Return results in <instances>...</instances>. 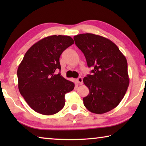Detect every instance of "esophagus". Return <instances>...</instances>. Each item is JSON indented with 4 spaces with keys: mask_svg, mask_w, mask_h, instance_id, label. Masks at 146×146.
Returning a JSON list of instances; mask_svg holds the SVG:
<instances>
[{
    "mask_svg": "<svg viewBox=\"0 0 146 146\" xmlns=\"http://www.w3.org/2000/svg\"><path fill=\"white\" fill-rule=\"evenodd\" d=\"M76 82H77L78 84H83V79L81 76H79V77L76 79Z\"/></svg>",
    "mask_w": 146,
    "mask_h": 146,
    "instance_id": "esophagus-1",
    "label": "esophagus"
}]
</instances>
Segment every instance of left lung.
<instances>
[{"label":"left lung","instance_id":"8db88e82","mask_svg":"<svg viewBox=\"0 0 146 146\" xmlns=\"http://www.w3.org/2000/svg\"><path fill=\"white\" fill-rule=\"evenodd\" d=\"M73 38L88 67L94 68L92 75L83 79L90 90L84 104L96 114L110 111L119 104L129 86L126 58L115 43L102 36L84 33Z\"/></svg>","mask_w":146,"mask_h":146}]
</instances>
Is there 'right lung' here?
I'll return each instance as SVG.
<instances>
[{"label": "right lung", "instance_id": "right-lung-1", "mask_svg": "<svg viewBox=\"0 0 146 146\" xmlns=\"http://www.w3.org/2000/svg\"><path fill=\"white\" fill-rule=\"evenodd\" d=\"M74 44L70 36L52 35L33 44L24 55L17 70L18 87L30 108L40 114L54 115L65 105V95L75 84L59 73V58Z\"/></svg>", "mask_w": 146, "mask_h": 146}]
</instances>
